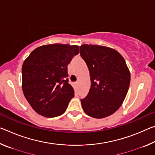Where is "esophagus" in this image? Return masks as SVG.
I'll return each instance as SVG.
<instances>
[{"mask_svg":"<svg viewBox=\"0 0 155 155\" xmlns=\"http://www.w3.org/2000/svg\"><path fill=\"white\" fill-rule=\"evenodd\" d=\"M78 84V81H77V82H75V85H77Z\"/></svg>","mask_w":155,"mask_h":155,"instance_id":"obj_1","label":"esophagus"}]
</instances>
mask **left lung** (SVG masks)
I'll return each mask as SVG.
<instances>
[{"label": "left lung", "instance_id": "8db88e82", "mask_svg": "<svg viewBox=\"0 0 155 155\" xmlns=\"http://www.w3.org/2000/svg\"><path fill=\"white\" fill-rule=\"evenodd\" d=\"M80 54L90 71L91 88L81 105L87 115L103 118L122 105L130 85V75L124 59L108 47L84 44Z\"/></svg>", "mask_w": 155, "mask_h": 155}]
</instances>
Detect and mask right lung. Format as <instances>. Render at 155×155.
Returning a JSON list of instances; mask_svg holds the SVG:
<instances>
[{
	"label": "right lung",
	"instance_id": "right-lung-1",
	"mask_svg": "<svg viewBox=\"0 0 155 155\" xmlns=\"http://www.w3.org/2000/svg\"><path fill=\"white\" fill-rule=\"evenodd\" d=\"M78 52V46L50 44L37 48L25 61L23 93L38 114L54 117L65 111L74 96L68 78V65Z\"/></svg>",
	"mask_w": 155,
	"mask_h": 155
}]
</instances>
